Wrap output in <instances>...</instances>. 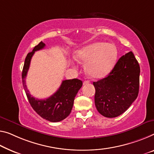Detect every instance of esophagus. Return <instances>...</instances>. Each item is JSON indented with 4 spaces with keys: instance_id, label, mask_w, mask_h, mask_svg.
<instances>
[{
    "instance_id": "1",
    "label": "esophagus",
    "mask_w": 154,
    "mask_h": 154,
    "mask_svg": "<svg viewBox=\"0 0 154 154\" xmlns=\"http://www.w3.org/2000/svg\"><path fill=\"white\" fill-rule=\"evenodd\" d=\"M89 80H85V81L83 82V85H87V84H89Z\"/></svg>"
}]
</instances>
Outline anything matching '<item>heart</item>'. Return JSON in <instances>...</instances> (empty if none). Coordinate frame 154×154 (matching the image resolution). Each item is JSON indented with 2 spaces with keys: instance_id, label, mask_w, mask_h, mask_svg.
I'll list each match as a JSON object with an SVG mask.
<instances>
[{
  "instance_id": "b5f03b06",
  "label": "heart",
  "mask_w": 154,
  "mask_h": 154,
  "mask_svg": "<svg viewBox=\"0 0 154 154\" xmlns=\"http://www.w3.org/2000/svg\"><path fill=\"white\" fill-rule=\"evenodd\" d=\"M118 51L112 44L96 42L75 51L74 58L77 61L87 63V74L94 79H100L107 75L116 60Z\"/></svg>"
}]
</instances>
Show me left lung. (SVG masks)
Masks as SVG:
<instances>
[{
  "label": "left lung",
  "mask_w": 154,
  "mask_h": 154,
  "mask_svg": "<svg viewBox=\"0 0 154 154\" xmlns=\"http://www.w3.org/2000/svg\"><path fill=\"white\" fill-rule=\"evenodd\" d=\"M140 65L132 51L121 56L107 77L94 82L95 105L107 118L123 113L138 95Z\"/></svg>",
  "instance_id": "obj_1"
}]
</instances>
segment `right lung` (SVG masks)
Returning <instances> with one entry per match:
<instances>
[{"mask_svg":"<svg viewBox=\"0 0 154 154\" xmlns=\"http://www.w3.org/2000/svg\"><path fill=\"white\" fill-rule=\"evenodd\" d=\"M45 46V44L41 41L26 56L22 72L23 85L28 100L35 112L44 119L56 122L64 120L70 114L75 97L81 88L82 82L77 79L63 80L56 93L44 100H39L31 96L25 85V78L32 56L35 51L43 49Z\"/></svg>","mask_w":154,"mask_h":154,"instance_id":"right-lung-1","label":"right lung"}]
</instances>
